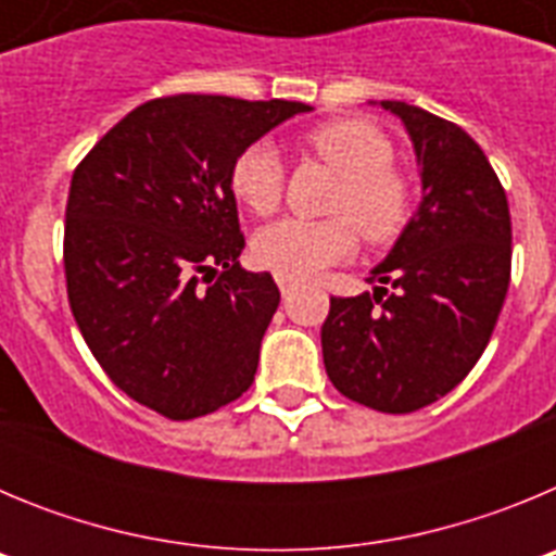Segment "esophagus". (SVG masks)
<instances>
[{"mask_svg": "<svg viewBox=\"0 0 556 556\" xmlns=\"http://www.w3.org/2000/svg\"><path fill=\"white\" fill-rule=\"evenodd\" d=\"M275 283H278L281 294H289L294 287H298V281H294V278H289V275H275Z\"/></svg>", "mask_w": 556, "mask_h": 556, "instance_id": "1", "label": "esophagus"}]
</instances>
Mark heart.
Instances as JSON below:
<instances>
[{"instance_id":"heart-1","label":"heart","mask_w":556,"mask_h":556,"mask_svg":"<svg viewBox=\"0 0 556 556\" xmlns=\"http://www.w3.org/2000/svg\"><path fill=\"white\" fill-rule=\"evenodd\" d=\"M303 144L339 175L328 211L337 217H289L267 225L253 239L262 267L289 278H312L351 258L356 228L370 244H390L412 217V184L392 166V141L365 119H333L306 132ZM230 189L253 214L267 217L283 200V161L269 141H255L236 155Z\"/></svg>"}]
</instances>
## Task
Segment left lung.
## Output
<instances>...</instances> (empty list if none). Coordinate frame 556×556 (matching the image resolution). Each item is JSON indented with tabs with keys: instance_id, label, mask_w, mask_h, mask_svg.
Segmentation results:
<instances>
[{
	"instance_id": "1",
	"label": "left lung",
	"mask_w": 556,
	"mask_h": 556,
	"mask_svg": "<svg viewBox=\"0 0 556 556\" xmlns=\"http://www.w3.org/2000/svg\"><path fill=\"white\" fill-rule=\"evenodd\" d=\"M415 147L424 200L367 281L331 298L323 362L356 404L406 415L448 395L488 348L507 298L513 223L488 155L454 122L381 100Z\"/></svg>"
}]
</instances>
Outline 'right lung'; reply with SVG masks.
<instances>
[{
    "mask_svg": "<svg viewBox=\"0 0 556 556\" xmlns=\"http://www.w3.org/2000/svg\"><path fill=\"white\" fill-rule=\"evenodd\" d=\"M306 102L175 94L130 111L72 175L63 233L68 306L125 395L169 420L217 412L253 384L281 303L239 267L230 166Z\"/></svg>",
    "mask_w": 556,
    "mask_h": 556,
    "instance_id": "obj_1",
    "label": "right lung"
}]
</instances>
